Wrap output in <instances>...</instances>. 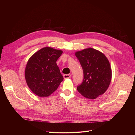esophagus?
I'll list each match as a JSON object with an SVG mask.
<instances>
[{
  "mask_svg": "<svg viewBox=\"0 0 135 135\" xmlns=\"http://www.w3.org/2000/svg\"><path fill=\"white\" fill-rule=\"evenodd\" d=\"M70 77H71V75H70V74H64L63 75V78H64V79H65L70 78Z\"/></svg>",
  "mask_w": 135,
  "mask_h": 135,
  "instance_id": "1",
  "label": "esophagus"
}]
</instances>
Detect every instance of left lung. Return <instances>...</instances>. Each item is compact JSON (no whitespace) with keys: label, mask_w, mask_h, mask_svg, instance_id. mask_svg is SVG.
<instances>
[{"label":"left lung","mask_w":135,"mask_h":135,"mask_svg":"<svg viewBox=\"0 0 135 135\" xmlns=\"http://www.w3.org/2000/svg\"><path fill=\"white\" fill-rule=\"evenodd\" d=\"M75 56L84 73L83 81L77 90L85 97L95 99L109 86L112 79L109 62L103 54L93 48L78 51Z\"/></svg>","instance_id":"8db88e82"}]
</instances>
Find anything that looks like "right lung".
<instances>
[{"label": "right lung", "instance_id": "right-lung-1", "mask_svg": "<svg viewBox=\"0 0 135 135\" xmlns=\"http://www.w3.org/2000/svg\"><path fill=\"white\" fill-rule=\"evenodd\" d=\"M62 51L51 47L42 48L28 60L25 78L28 87L39 97H47L57 89L63 77L56 61Z\"/></svg>", "mask_w": 135, "mask_h": 135}]
</instances>
